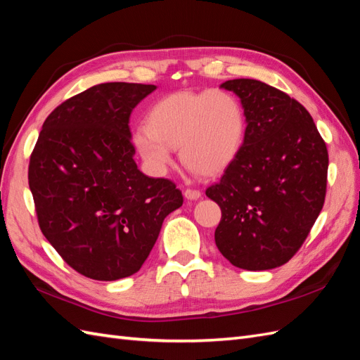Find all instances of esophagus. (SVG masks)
Instances as JSON below:
<instances>
[{
	"instance_id": "34e87169",
	"label": "esophagus",
	"mask_w": 360,
	"mask_h": 360,
	"mask_svg": "<svg viewBox=\"0 0 360 360\" xmlns=\"http://www.w3.org/2000/svg\"><path fill=\"white\" fill-rule=\"evenodd\" d=\"M184 196H186V199H188V200H196L200 198V191L193 190V188H187L186 191H184Z\"/></svg>"
}]
</instances>
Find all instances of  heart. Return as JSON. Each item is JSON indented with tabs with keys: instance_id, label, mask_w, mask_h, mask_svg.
Wrapping results in <instances>:
<instances>
[{
	"instance_id": "1",
	"label": "heart",
	"mask_w": 360,
	"mask_h": 360,
	"mask_svg": "<svg viewBox=\"0 0 360 360\" xmlns=\"http://www.w3.org/2000/svg\"><path fill=\"white\" fill-rule=\"evenodd\" d=\"M247 118L227 90H179L150 107L147 125L133 130V144L150 172L164 174L179 148L182 162L202 176H216L244 146Z\"/></svg>"
}]
</instances>
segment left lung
Instances as JSON below:
<instances>
[{
	"label": "left lung",
	"mask_w": 360,
	"mask_h": 360,
	"mask_svg": "<svg viewBox=\"0 0 360 360\" xmlns=\"http://www.w3.org/2000/svg\"><path fill=\"white\" fill-rule=\"evenodd\" d=\"M247 130L236 160L205 195L221 207L216 247L242 270L288 262L319 216L328 152L311 115L283 91L256 79H230Z\"/></svg>",
	"instance_id": "8db88e82"
}]
</instances>
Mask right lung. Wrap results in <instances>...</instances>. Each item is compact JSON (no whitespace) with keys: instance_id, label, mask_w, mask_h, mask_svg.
Instances as JSON below:
<instances>
[{"instance_id":"obj_1","label":"right lung","mask_w":360,"mask_h":360,"mask_svg":"<svg viewBox=\"0 0 360 360\" xmlns=\"http://www.w3.org/2000/svg\"><path fill=\"white\" fill-rule=\"evenodd\" d=\"M152 84L104 82L47 116L29 164L39 229L73 270L95 281L139 271L182 193L133 160L130 113Z\"/></svg>"}]
</instances>
